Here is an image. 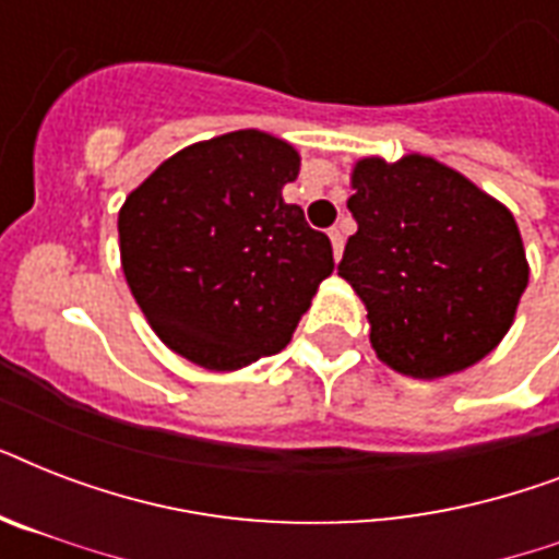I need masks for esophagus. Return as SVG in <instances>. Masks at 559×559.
<instances>
[{
  "label": "esophagus",
  "mask_w": 559,
  "mask_h": 559,
  "mask_svg": "<svg viewBox=\"0 0 559 559\" xmlns=\"http://www.w3.org/2000/svg\"><path fill=\"white\" fill-rule=\"evenodd\" d=\"M328 235H331V243H333V258L340 261V258H342V246H345V237H342L340 228H331Z\"/></svg>",
  "instance_id": "34e87169"
}]
</instances>
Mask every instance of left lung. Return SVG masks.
Returning a JSON list of instances; mask_svg holds the SVG:
<instances>
[{
	"label": "left lung",
	"instance_id": "1",
	"mask_svg": "<svg viewBox=\"0 0 559 559\" xmlns=\"http://www.w3.org/2000/svg\"><path fill=\"white\" fill-rule=\"evenodd\" d=\"M340 275L366 301L382 362L432 380L502 342L528 287L516 219L459 170L429 156L354 168Z\"/></svg>",
	"mask_w": 559,
	"mask_h": 559
}]
</instances>
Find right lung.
I'll use <instances>...</instances> for the list:
<instances>
[{
    "label": "right lung",
    "instance_id": "add662e5",
    "mask_svg": "<svg viewBox=\"0 0 559 559\" xmlns=\"http://www.w3.org/2000/svg\"><path fill=\"white\" fill-rule=\"evenodd\" d=\"M298 153L261 130L191 144L118 211L121 266L170 350L209 371L278 354L333 272L328 235L281 188Z\"/></svg>",
    "mask_w": 559,
    "mask_h": 559
}]
</instances>
